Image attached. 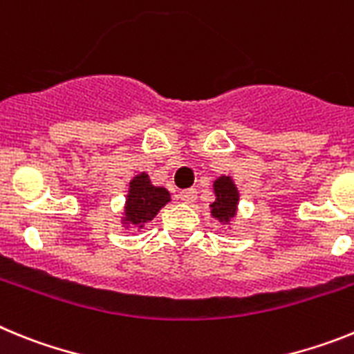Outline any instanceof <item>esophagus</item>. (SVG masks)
Instances as JSON below:
<instances>
[{"instance_id":"obj_1","label":"esophagus","mask_w":354,"mask_h":354,"mask_svg":"<svg viewBox=\"0 0 354 354\" xmlns=\"http://www.w3.org/2000/svg\"><path fill=\"white\" fill-rule=\"evenodd\" d=\"M179 198L183 200L184 204H193L196 200V192L195 189H184V192L179 193Z\"/></svg>"}]
</instances>
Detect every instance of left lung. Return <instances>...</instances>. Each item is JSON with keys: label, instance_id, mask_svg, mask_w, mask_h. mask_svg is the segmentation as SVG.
<instances>
[{"label": "left lung", "instance_id": "8db88e82", "mask_svg": "<svg viewBox=\"0 0 354 354\" xmlns=\"http://www.w3.org/2000/svg\"><path fill=\"white\" fill-rule=\"evenodd\" d=\"M214 202L211 207V216L225 227H232L239 214V189L234 183L232 175H220L212 180Z\"/></svg>", "mask_w": 354, "mask_h": 354}]
</instances>
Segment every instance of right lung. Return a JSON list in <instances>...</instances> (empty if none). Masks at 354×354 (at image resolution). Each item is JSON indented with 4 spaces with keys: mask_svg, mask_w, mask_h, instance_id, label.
Wrapping results in <instances>:
<instances>
[{
    "mask_svg": "<svg viewBox=\"0 0 354 354\" xmlns=\"http://www.w3.org/2000/svg\"><path fill=\"white\" fill-rule=\"evenodd\" d=\"M168 202H171V196L167 187L154 186L150 183L147 171H138L129 180L126 204H124L120 216V227L126 228V230H129V228L140 230L149 221L154 220L158 212Z\"/></svg>",
    "mask_w": 354,
    "mask_h": 354,
    "instance_id": "obj_1",
    "label": "right lung"
}]
</instances>
